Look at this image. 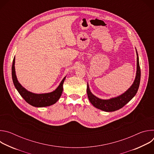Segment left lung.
Listing matches in <instances>:
<instances>
[{
    "mask_svg": "<svg viewBox=\"0 0 154 154\" xmlns=\"http://www.w3.org/2000/svg\"><path fill=\"white\" fill-rule=\"evenodd\" d=\"M137 75L135 81L130 88L126 91L124 94L115 98H112L108 100L100 99L94 96L90 90L88 84H87V94L89 100L96 108L101 109V110L110 112H115L118 109L122 108L127 104L137 94L139 88L140 78H141V70L139 63L138 55L137 51Z\"/></svg>",
    "mask_w": 154,
    "mask_h": 154,
    "instance_id": "8db88e82",
    "label": "left lung"
}]
</instances>
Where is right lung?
<instances>
[{
    "mask_svg": "<svg viewBox=\"0 0 154 154\" xmlns=\"http://www.w3.org/2000/svg\"><path fill=\"white\" fill-rule=\"evenodd\" d=\"M15 58L12 64V79L14 86L20 95L30 105L36 107H44L52 105L56 103L61 97L63 92V85L66 77L61 82L57 88L53 92L45 94H34L26 90L17 80L14 68Z\"/></svg>",
    "mask_w": 154,
    "mask_h": 154,
    "instance_id": "right-lung-1",
    "label": "right lung"
}]
</instances>
